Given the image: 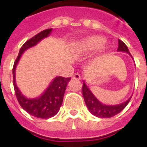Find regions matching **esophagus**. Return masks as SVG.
<instances>
[{
  "instance_id": "esophagus-1",
  "label": "esophagus",
  "mask_w": 147,
  "mask_h": 147,
  "mask_svg": "<svg viewBox=\"0 0 147 147\" xmlns=\"http://www.w3.org/2000/svg\"><path fill=\"white\" fill-rule=\"evenodd\" d=\"M73 79L74 80H80L81 79V76H80V75L79 73H75L73 75Z\"/></svg>"
}]
</instances>
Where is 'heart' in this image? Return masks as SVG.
Wrapping results in <instances>:
<instances>
[{
	"label": "heart",
	"instance_id": "obj_1",
	"mask_svg": "<svg viewBox=\"0 0 147 147\" xmlns=\"http://www.w3.org/2000/svg\"><path fill=\"white\" fill-rule=\"evenodd\" d=\"M104 42V38L101 36H94L86 38L77 44L76 51L80 53H87L95 49Z\"/></svg>",
	"mask_w": 147,
	"mask_h": 147
}]
</instances>
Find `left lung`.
<instances>
[{
    "label": "left lung",
    "instance_id": "1",
    "mask_svg": "<svg viewBox=\"0 0 147 147\" xmlns=\"http://www.w3.org/2000/svg\"><path fill=\"white\" fill-rule=\"evenodd\" d=\"M118 43H119L118 49H117L118 51L126 52L128 54L131 55L129 50L127 49V46L121 40L119 39ZM82 93H83L85 103H86V106H87L90 112L93 115H94L98 117H101V118H109V117L116 116L117 114L120 113L123 109L126 107L127 105L129 103L130 100H131V98H130L125 102H123V103L117 105H103L94 96V94L84 83L82 86Z\"/></svg>",
    "mask_w": 147,
    "mask_h": 147
}]
</instances>
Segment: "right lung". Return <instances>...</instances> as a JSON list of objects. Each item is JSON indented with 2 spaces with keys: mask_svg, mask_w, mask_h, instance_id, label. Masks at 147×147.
Masks as SVG:
<instances>
[{
  "mask_svg": "<svg viewBox=\"0 0 147 147\" xmlns=\"http://www.w3.org/2000/svg\"><path fill=\"white\" fill-rule=\"evenodd\" d=\"M52 31V29H46L37 34L36 35L32 37L31 38L27 40V42L22 45L19 55L15 61L12 73H13V86H14L15 94L16 96L18 102L21 105V107L28 113L34 117L42 119H48L50 117H54L57 115L58 111L61 108L64 94L66 90L67 83L70 81L71 78H64V77H56L53 82L50 83L47 90L41 97L38 98L29 99L24 97L20 90L18 89L16 84V67L21 55L26 49L35 45L42 39L46 38Z\"/></svg>",
  "mask_w": 147,
  "mask_h": 147,
  "instance_id": "obj_1",
  "label": "right lung"
}]
</instances>
